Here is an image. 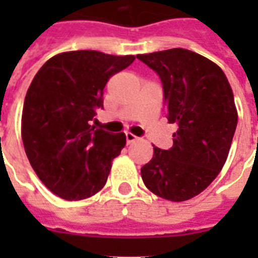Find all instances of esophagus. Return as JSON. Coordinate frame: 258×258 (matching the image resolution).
<instances>
[{
	"instance_id": "34e87169",
	"label": "esophagus",
	"mask_w": 258,
	"mask_h": 258,
	"mask_svg": "<svg viewBox=\"0 0 258 258\" xmlns=\"http://www.w3.org/2000/svg\"><path fill=\"white\" fill-rule=\"evenodd\" d=\"M125 141H127V145H131L134 142L138 141V138L131 133H125Z\"/></svg>"
}]
</instances>
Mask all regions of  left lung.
Here are the masks:
<instances>
[{
	"label": "left lung",
	"instance_id": "obj_1",
	"mask_svg": "<svg viewBox=\"0 0 258 258\" xmlns=\"http://www.w3.org/2000/svg\"><path fill=\"white\" fill-rule=\"evenodd\" d=\"M137 57L159 75L172 134L170 150L154 146V155L141 170L146 187L172 202L202 192L224 167L236 131L232 87L212 60L183 48Z\"/></svg>",
	"mask_w": 258,
	"mask_h": 258
}]
</instances>
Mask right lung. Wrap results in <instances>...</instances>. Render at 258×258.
Masks as SVG:
<instances>
[{"label": "right lung", "instance_id": "right-lung-1", "mask_svg": "<svg viewBox=\"0 0 258 258\" xmlns=\"http://www.w3.org/2000/svg\"><path fill=\"white\" fill-rule=\"evenodd\" d=\"M134 60L97 50L62 52L30 83L21 117L24 149L40 180L62 200H86L104 187L125 135L91 124L109 78Z\"/></svg>", "mask_w": 258, "mask_h": 258}]
</instances>
